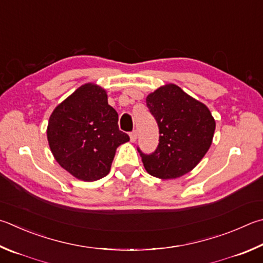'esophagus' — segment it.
<instances>
[{
  "instance_id": "esophagus-1",
  "label": "esophagus",
  "mask_w": 263,
  "mask_h": 263,
  "mask_svg": "<svg viewBox=\"0 0 263 263\" xmlns=\"http://www.w3.org/2000/svg\"><path fill=\"white\" fill-rule=\"evenodd\" d=\"M137 138H138V132H137L136 130L132 131V132L130 133V139H131V141L135 142V141L137 140Z\"/></svg>"
}]
</instances>
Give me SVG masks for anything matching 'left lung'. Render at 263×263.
<instances>
[{
	"label": "left lung",
	"instance_id": "8db88e82",
	"mask_svg": "<svg viewBox=\"0 0 263 263\" xmlns=\"http://www.w3.org/2000/svg\"><path fill=\"white\" fill-rule=\"evenodd\" d=\"M159 126V145L151 154L138 147L149 175L174 179L197 165L212 145L215 121L209 109L174 84L157 88L146 99Z\"/></svg>",
	"mask_w": 263,
	"mask_h": 263
}]
</instances>
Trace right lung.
I'll return each instance as SVG.
<instances>
[{
	"mask_svg": "<svg viewBox=\"0 0 263 263\" xmlns=\"http://www.w3.org/2000/svg\"><path fill=\"white\" fill-rule=\"evenodd\" d=\"M50 151L62 168L85 181L110 171L116 148L130 140L118 128V114L107 93L85 84L52 111L47 128Z\"/></svg>",
	"mask_w": 263,
	"mask_h": 263,
	"instance_id": "right-lung-1",
	"label": "right lung"
}]
</instances>
